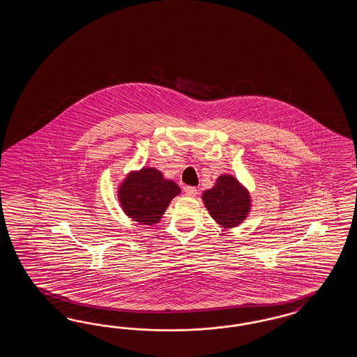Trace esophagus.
<instances>
[{"instance_id":"obj_1","label":"esophagus","mask_w":357,"mask_h":357,"mask_svg":"<svg viewBox=\"0 0 357 357\" xmlns=\"http://www.w3.org/2000/svg\"><path fill=\"white\" fill-rule=\"evenodd\" d=\"M184 192H185L187 196H190V197H195V196L197 195V190H196L195 187L188 185V187H185V188H184Z\"/></svg>"}]
</instances>
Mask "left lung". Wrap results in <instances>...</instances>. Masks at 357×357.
Here are the masks:
<instances>
[{"label":"left lung","mask_w":357,"mask_h":357,"mask_svg":"<svg viewBox=\"0 0 357 357\" xmlns=\"http://www.w3.org/2000/svg\"><path fill=\"white\" fill-rule=\"evenodd\" d=\"M203 200L209 215L224 227L239 225L251 206L248 190L231 175L218 176L215 187L204 191Z\"/></svg>","instance_id":"8db88e82"}]
</instances>
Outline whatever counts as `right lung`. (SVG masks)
<instances>
[{"mask_svg":"<svg viewBox=\"0 0 357 357\" xmlns=\"http://www.w3.org/2000/svg\"><path fill=\"white\" fill-rule=\"evenodd\" d=\"M181 188L163 178L157 169L145 167L130 173L119 188L120 206L126 215L144 225L157 224Z\"/></svg>","mask_w":357,"mask_h":357,"instance_id":"add662e5","label":"right lung"}]
</instances>
